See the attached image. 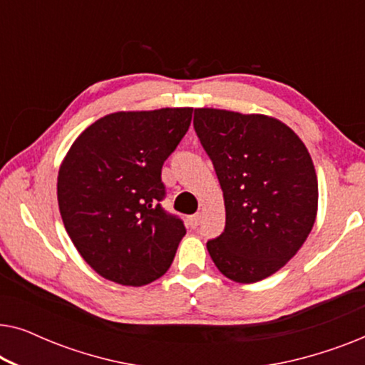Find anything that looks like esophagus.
Here are the masks:
<instances>
[{
    "instance_id": "esophagus-1",
    "label": "esophagus",
    "mask_w": 365,
    "mask_h": 365,
    "mask_svg": "<svg viewBox=\"0 0 365 365\" xmlns=\"http://www.w3.org/2000/svg\"><path fill=\"white\" fill-rule=\"evenodd\" d=\"M199 222H201V214H199V212L192 214V216H189V226H191L192 229L197 227Z\"/></svg>"
}]
</instances>
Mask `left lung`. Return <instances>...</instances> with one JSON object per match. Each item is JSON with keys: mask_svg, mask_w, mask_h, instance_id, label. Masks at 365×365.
Instances as JSON below:
<instances>
[{"mask_svg": "<svg viewBox=\"0 0 365 365\" xmlns=\"http://www.w3.org/2000/svg\"><path fill=\"white\" fill-rule=\"evenodd\" d=\"M194 129L226 206V227L207 251L232 281H262L294 257L316 221L312 159L291 128L262 114L194 109Z\"/></svg>", "mask_w": 365, "mask_h": 365, "instance_id": "1", "label": "left lung"}]
</instances>
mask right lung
Instances as JSON below:
<instances>
[{
	"instance_id": "obj_1",
	"label": "right lung",
	"mask_w": 365,
	"mask_h": 365,
	"mask_svg": "<svg viewBox=\"0 0 365 365\" xmlns=\"http://www.w3.org/2000/svg\"><path fill=\"white\" fill-rule=\"evenodd\" d=\"M191 118V108L108 114L64 158L59 212L78 252L104 279L139 287L173 264L186 227L161 206V169Z\"/></svg>"
}]
</instances>
